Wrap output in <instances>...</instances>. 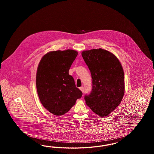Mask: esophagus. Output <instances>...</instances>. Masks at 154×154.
I'll return each mask as SVG.
<instances>
[{
	"mask_svg": "<svg viewBox=\"0 0 154 154\" xmlns=\"http://www.w3.org/2000/svg\"><path fill=\"white\" fill-rule=\"evenodd\" d=\"M80 89L82 93H84V88L83 87H81L80 88Z\"/></svg>",
	"mask_w": 154,
	"mask_h": 154,
	"instance_id": "obj_1",
	"label": "esophagus"
}]
</instances>
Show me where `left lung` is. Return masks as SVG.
Returning a JSON list of instances; mask_svg holds the SVG:
<instances>
[{"label":"left lung","instance_id":"1","mask_svg":"<svg viewBox=\"0 0 154 154\" xmlns=\"http://www.w3.org/2000/svg\"><path fill=\"white\" fill-rule=\"evenodd\" d=\"M81 55L92 80L91 92L84 99L93 112L106 117L117 107L124 95L122 66L113 54L102 48L84 51Z\"/></svg>","mask_w":154,"mask_h":154}]
</instances>
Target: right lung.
Instances as JSON below:
<instances>
[{
    "mask_svg": "<svg viewBox=\"0 0 154 154\" xmlns=\"http://www.w3.org/2000/svg\"><path fill=\"white\" fill-rule=\"evenodd\" d=\"M78 52L73 50L47 53L38 65L37 94L42 105L52 114H65L82 95L69 70Z\"/></svg>",
    "mask_w": 154,
    "mask_h": 154,
    "instance_id": "obj_1",
    "label": "right lung"
}]
</instances>
